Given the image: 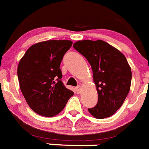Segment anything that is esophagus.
Masks as SVG:
<instances>
[{"label": "esophagus", "mask_w": 149, "mask_h": 149, "mask_svg": "<svg viewBox=\"0 0 149 149\" xmlns=\"http://www.w3.org/2000/svg\"><path fill=\"white\" fill-rule=\"evenodd\" d=\"M76 90H77V92L78 94H79L81 92V91H82V87H81L80 86H77V88H76Z\"/></svg>", "instance_id": "1"}]
</instances>
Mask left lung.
I'll use <instances>...</instances> for the list:
<instances>
[{
  "label": "left lung",
  "mask_w": 149,
  "mask_h": 149,
  "mask_svg": "<svg viewBox=\"0 0 149 149\" xmlns=\"http://www.w3.org/2000/svg\"><path fill=\"white\" fill-rule=\"evenodd\" d=\"M73 47L88 61L98 92L95 107L88 108L97 119L109 117L124 102L130 89L132 72L127 59L119 50L102 40H83Z\"/></svg>",
  "instance_id": "obj_1"
}]
</instances>
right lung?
<instances>
[{
	"instance_id": "right-lung-1",
	"label": "right lung",
	"mask_w": 149,
	"mask_h": 149,
	"mask_svg": "<svg viewBox=\"0 0 149 149\" xmlns=\"http://www.w3.org/2000/svg\"><path fill=\"white\" fill-rule=\"evenodd\" d=\"M70 40H49L29 48L17 68L19 88L30 108L44 117L61 112L73 92L63 86L60 69Z\"/></svg>"
}]
</instances>
